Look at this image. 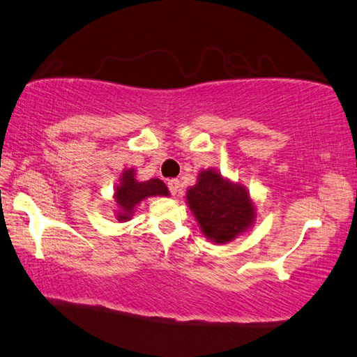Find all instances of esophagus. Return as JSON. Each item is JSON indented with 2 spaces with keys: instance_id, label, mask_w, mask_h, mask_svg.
Here are the masks:
<instances>
[{
  "instance_id": "esophagus-1",
  "label": "esophagus",
  "mask_w": 357,
  "mask_h": 357,
  "mask_svg": "<svg viewBox=\"0 0 357 357\" xmlns=\"http://www.w3.org/2000/svg\"><path fill=\"white\" fill-rule=\"evenodd\" d=\"M167 188L171 191V195L175 196L180 191V180L178 178H171L167 182Z\"/></svg>"
}]
</instances>
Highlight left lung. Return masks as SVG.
I'll return each mask as SVG.
<instances>
[{
	"label": "left lung",
	"instance_id": "1",
	"mask_svg": "<svg viewBox=\"0 0 357 357\" xmlns=\"http://www.w3.org/2000/svg\"><path fill=\"white\" fill-rule=\"evenodd\" d=\"M186 204L202 234L216 245H226L254 226L255 205L246 186L222 177L215 167L204 169L186 191Z\"/></svg>",
	"mask_w": 357,
	"mask_h": 357
}]
</instances>
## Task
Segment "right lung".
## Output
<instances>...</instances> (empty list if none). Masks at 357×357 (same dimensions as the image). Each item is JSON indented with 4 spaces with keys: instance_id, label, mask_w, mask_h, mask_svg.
Returning a JSON list of instances; mask_svg holds the SVG:
<instances>
[{
    "instance_id": "right-lung-1",
    "label": "right lung",
    "mask_w": 357,
    "mask_h": 357,
    "mask_svg": "<svg viewBox=\"0 0 357 357\" xmlns=\"http://www.w3.org/2000/svg\"><path fill=\"white\" fill-rule=\"evenodd\" d=\"M152 196H169L167 186L160 178H150L139 182L133 167L125 169L119 183L114 186V202L117 221H130L135 210L144 199Z\"/></svg>"
}]
</instances>
